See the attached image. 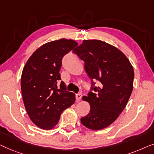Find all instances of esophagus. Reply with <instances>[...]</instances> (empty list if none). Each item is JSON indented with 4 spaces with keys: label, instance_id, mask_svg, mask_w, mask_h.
<instances>
[{
    "label": "esophagus",
    "instance_id": "1",
    "mask_svg": "<svg viewBox=\"0 0 154 154\" xmlns=\"http://www.w3.org/2000/svg\"><path fill=\"white\" fill-rule=\"evenodd\" d=\"M82 94H76V98H77V102H79V100L82 98Z\"/></svg>",
    "mask_w": 154,
    "mask_h": 154
}]
</instances>
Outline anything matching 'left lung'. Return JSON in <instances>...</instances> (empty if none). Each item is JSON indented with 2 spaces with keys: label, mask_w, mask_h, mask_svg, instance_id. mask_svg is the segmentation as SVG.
I'll return each mask as SVG.
<instances>
[{
  "label": "left lung",
  "mask_w": 154,
  "mask_h": 154,
  "mask_svg": "<svg viewBox=\"0 0 154 154\" xmlns=\"http://www.w3.org/2000/svg\"><path fill=\"white\" fill-rule=\"evenodd\" d=\"M73 52L85 63L92 82L88 96L82 98L89 103L90 112L81 118V122L95 131L105 128L127 105L133 88V66L122 51L101 40H83ZM94 81L99 82L98 87Z\"/></svg>",
  "instance_id": "1"
}]
</instances>
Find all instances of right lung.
<instances>
[{
	"label": "right lung",
	"instance_id": "right-lung-1",
	"mask_svg": "<svg viewBox=\"0 0 154 154\" xmlns=\"http://www.w3.org/2000/svg\"><path fill=\"white\" fill-rule=\"evenodd\" d=\"M78 45L74 40L60 39L43 45L27 60L23 69L21 88L24 106L37 126L51 129L60 114L75 101L66 90L59 73L63 56Z\"/></svg>",
	"mask_w": 154,
	"mask_h": 154
}]
</instances>
